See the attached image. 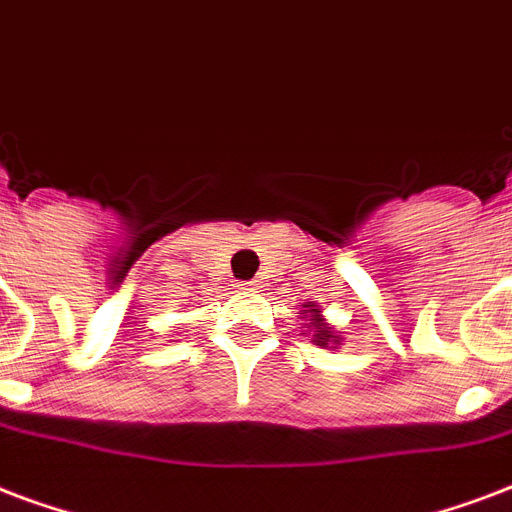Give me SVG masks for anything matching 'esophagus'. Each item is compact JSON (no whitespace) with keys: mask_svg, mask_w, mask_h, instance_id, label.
Wrapping results in <instances>:
<instances>
[{"mask_svg":"<svg viewBox=\"0 0 512 512\" xmlns=\"http://www.w3.org/2000/svg\"><path fill=\"white\" fill-rule=\"evenodd\" d=\"M242 286H248V288H256V286H259V280H248V283H242Z\"/></svg>","mask_w":512,"mask_h":512,"instance_id":"1","label":"esophagus"}]
</instances>
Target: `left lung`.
<instances>
[{
  "instance_id": "obj_1",
  "label": "left lung",
  "mask_w": 512,
  "mask_h": 512,
  "mask_svg": "<svg viewBox=\"0 0 512 512\" xmlns=\"http://www.w3.org/2000/svg\"><path fill=\"white\" fill-rule=\"evenodd\" d=\"M302 307H305L302 313H307V321H310V332H313L315 345H321V348H337V345L343 343V337L321 318V307L315 305V302H307Z\"/></svg>"
}]
</instances>
